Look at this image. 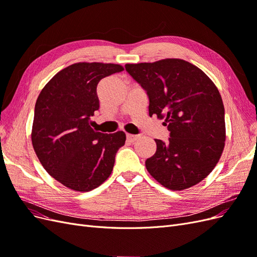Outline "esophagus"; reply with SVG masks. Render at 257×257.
<instances>
[{"instance_id":"esophagus-1","label":"esophagus","mask_w":257,"mask_h":257,"mask_svg":"<svg viewBox=\"0 0 257 257\" xmlns=\"http://www.w3.org/2000/svg\"><path fill=\"white\" fill-rule=\"evenodd\" d=\"M138 138H139L138 135H132V134L126 135V139H127V142H130V143H134L135 141H137Z\"/></svg>"}]
</instances>
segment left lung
Listing matches in <instances>:
<instances>
[{
	"mask_svg": "<svg viewBox=\"0 0 257 257\" xmlns=\"http://www.w3.org/2000/svg\"><path fill=\"white\" fill-rule=\"evenodd\" d=\"M126 72L146 91L149 115L165 118V143L146 161L149 174L165 188L181 191L197 184L219 162L225 142V110L219 90L189 62L165 59L126 64Z\"/></svg>",
	"mask_w": 257,
	"mask_h": 257,
	"instance_id": "left-lung-1",
	"label": "left lung"
}]
</instances>
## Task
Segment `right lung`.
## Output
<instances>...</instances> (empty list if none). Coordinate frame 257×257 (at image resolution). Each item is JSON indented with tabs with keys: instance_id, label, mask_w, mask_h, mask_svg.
Returning <instances> with one entry per match:
<instances>
[{
	"instance_id": "add662e5",
	"label": "right lung",
	"mask_w": 257,
	"mask_h": 257,
	"mask_svg": "<svg viewBox=\"0 0 257 257\" xmlns=\"http://www.w3.org/2000/svg\"><path fill=\"white\" fill-rule=\"evenodd\" d=\"M118 64L76 63L62 69L38 95L32 144L47 173L67 188L88 192L110 176L125 134L95 132L90 118L99 108L100 79L123 71Z\"/></svg>"
}]
</instances>
